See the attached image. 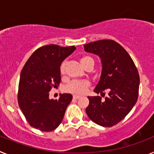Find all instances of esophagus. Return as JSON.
Returning <instances> with one entry per match:
<instances>
[{
	"instance_id": "34e87169",
	"label": "esophagus",
	"mask_w": 154,
	"mask_h": 154,
	"mask_svg": "<svg viewBox=\"0 0 154 154\" xmlns=\"http://www.w3.org/2000/svg\"><path fill=\"white\" fill-rule=\"evenodd\" d=\"M79 98H81V96H76V95H74V96H73V99H79Z\"/></svg>"
}]
</instances>
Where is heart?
I'll return each instance as SVG.
<instances>
[{
    "label": "heart",
    "mask_w": 154,
    "mask_h": 154,
    "mask_svg": "<svg viewBox=\"0 0 154 154\" xmlns=\"http://www.w3.org/2000/svg\"><path fill=\"white\" fill-rule=\"evenodd\" d=\"M81 63L83 67H87L89 65H94V59L92 57L84 56L81 58ZM65 62H63L60 65V72L63 75L65 71ZM90 86V82L87 80H73L70 82L68 85H65V91L68 93L74 95H82L87 91L88 88Z\"/></svg>",
    "instance_id": "b5f03b06"
}]
</instances>
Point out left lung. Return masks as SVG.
<instances>
[{"label":"left lung","instance_id":"1","mask_svg":"<svg viewBox=\"0 0 154 154\" xmlns=\"http://www.w3.org/2000/svg\"><path fill=\"white\" fill-rule=\"evenodd\" d=\"M84 49L101 58L102 74L94 92L109 96H89L85 111L96 124L111 127L123 120L138 99L140 76L130 55L113 40H99L84 45Z\"/></svg>","mask_w":154,"mask_h":154}]
</instances>
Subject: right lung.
<instances>
[{"label":"right lung","instance_id":"1","mask_svg":"<svg viewBox=\"0 0 154 154\" xmlns=\"http://www.w3.org/2000/svg\"><path fill=\"white\" fill-rule=\"evenodd\" d=\"M76 48L45 45L35 50L21 70L18 85L19 107L32 127L43 132L55 130L72 99L71 94H61L50 99L49 92L61 82L60 65Z\"/></svg>","mask_w":154,"mask_h":154}]
</instances>
